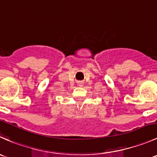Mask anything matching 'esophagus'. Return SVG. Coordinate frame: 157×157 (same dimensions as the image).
<instances>
[{
	"mask_svg": "<svg viewBox=\"0 0 157 157\" xmlns=\"http://www.w3.org/2000/svg\"><path fill=\"white\" fill-rule=\"evenodd\" d=\"M78 85H79V86H82V82H78Z\"/></svg>",
	"mask_w": 157,
	"mask_h": 157,
	"instance_id": "esophagus-1",
	"label": "esophagus"
}]
</instances>
